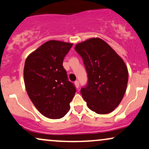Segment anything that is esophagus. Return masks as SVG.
Returning <instances> with one entry per match:
<instances>
[{
  "label": "esophagus",
  "mask_w": 149,
  "mask_h": 149,
  "mask_svg": "<svg viewBox=\"0 0 149 149\" xmlns=\"http://www.w3.org/2000/svg\"><path fill=\"white\" fill-rule=\"evenodd\" d=\"M74 84H75V85H76V88H79V82H78V80H76V81L74 82Z\"/></svg>",
  "instance_id": "1"
}]
</instances>
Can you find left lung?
Wrapping results in <instances>:
<instances>
[{"mask_svg": "<svg viewBox=\"0 0 149 149\" xmlns=\"http://www.w3.org/2000/svg\"><path fill=\"white\" fill-rule=\"evenodd\" d=\"M83 59L88 83L80 93L88 108L99 114L112 112L122 101L128 81L125 64L105 41L93 38L77 44Z\"/></svg>", "mask_w": 149, "mask_h": 149, "instance_id": "1", "label": "left lung"}]
</instances>
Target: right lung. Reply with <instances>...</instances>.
Masks as SVG:
<instances>
[{"label":"right lung","mask_w":149,"mask_h":149,"mask_svg":"<svg viewBox=\"0 0 149 149\" xmlns=\"http://www.w3.org/2000/svg\"><path fill=\"white\" fill-rule=\"evenodd\" d=\"M72 45L49 40L26 59L24 79L27 94L38 110L49 118L64 117L76 92L63 67L64 58Z\"/></svg>","instance_id":"add662e5"}]
</instances>
